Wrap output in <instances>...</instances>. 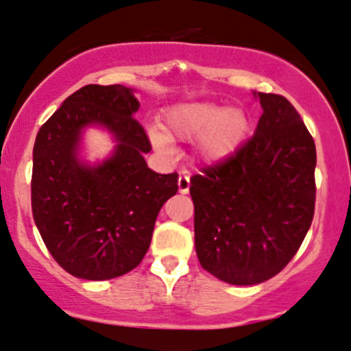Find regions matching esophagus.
I'll use <instances>...</instances> for the list:
<instances>
[{"mask_svg": "<svg viewBox=\"0 0 351 351\" xmlns=\"http://www.w3.org/2000/svg\"><path fill=\"white\" fill-rule=\"evenodd\" d=\"M178 190H180V193H183V195H185V193H189L190 178L186 175H180L178 176Z\"/></svg>", "mask_w": 351, "mask_h": 351, "instance_id": "obj_1", "label": "esophagus"}]
</instances>
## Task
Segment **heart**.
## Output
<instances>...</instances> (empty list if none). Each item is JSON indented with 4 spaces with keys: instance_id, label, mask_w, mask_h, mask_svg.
<instances>
[{
    "instance_id": "1",
    "label": "heart",
    "mask_w": 351,
    "mask_h": 351,
    "mask_svg": "<svg viewBox=\"0 0 351 351\" xmlns=\"http://www.w3.org/2000/svg\"><path fill=\"white\" fill-rule=\"evenodd\" d=\"M250 130L247 115L239 108L214 104H183L169 108L162 117V130L151 129V141L168 153L171 141L198 139V153L205 161L228 159L243 144Z\"/></svg>"
}]
</instances>
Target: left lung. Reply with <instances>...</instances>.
Segmentation results:
<instances>
[{
    "instance_id": "8db88e82",
    "label": "left lung",
    "mask_w": 351,
    "mask_h": 351,
    "mask_svg": "<svg viewBox=\"0 0 351 351\" xmlns=\"http://www.w3.org/2000/svg\"><path fill=\"white\" fill-rule=\"evenodd\" d=\"M253 137L192 176L195 250L202 268L232 285L280 274L302 244L316 204V146L282 95L254 93Z\"/></svg>"
}]
</instances>
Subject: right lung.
<instances>
[{
    "label": "right lung",
    "mask_w": 351,
    "mask_h": 351,
    "mask_svg": "<svg viewBox=\"0 0 351 351\" xmlns=\"http://www.w3.org/2000/svg\"><path fill=\"white\" fill-rule=\"evenodd\" d=\"M139 101L122 84H86L40 127L34 146L32 214L49 253L73 277L110 280L143 261L154 222L178 175L147 168L151 143L134 113ZM98 123L117 146L88 167L77 159L80 132Z\"/></svg>",
    "instance_id": "right-lung-1"
}]
</instances>
